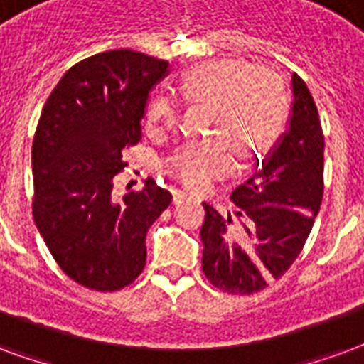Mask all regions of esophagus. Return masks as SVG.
<instances>
[{"label":"esophagus","instance_id":"34e87169","mask_svg":"<svg viewBox=\"0 0 364 364\" xmlns=\"http://www.w3.org/2000/svg\"><path fill=\"white\" fill-rule=\"evenodd\" d=\"M188 198H190V196L186 192H174V198H172V200H174V203H182V201L188 200Z\"/></svg>","mask_w":364,"mask_h":364}]
</instances>
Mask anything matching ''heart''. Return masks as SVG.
Listing matches in <instances>:
<instances>
[{"label":"heart","mask_w":364,"mask_h":364,"mask_svg":"<svg viewBox=\"0 0 364 364\" xmlns=\"http://www.w3.org/2000/svg\"><path fill=\"white\" fill-rule=\"evenodd\" d=\"M186 105L209 106L205 134L211 139L188 141L164 159V172L192 190H201L242 161L264 153L279 137L287 118V95L279 77L235 60L208 62L190 70L176 87ZM178 120V105L168 92H156L145 110L151 132L163 134Z\"/></svg>","instance_id":"obj_1"}]
</instances>
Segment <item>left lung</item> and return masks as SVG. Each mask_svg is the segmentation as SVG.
<instances>
[{
    "instance_id": "left-lung-1",
    "label": "left lung",
    "mask_w": 364,
    "mask_h": 364,
    "mask_svg": "<svg viewBox=\"0 0 364 364\" xmlns=\"http://www.w3.org/2000/svg\"><path fill=\"white\" fill-rule=\"evenodd\" d=\"M287 132L232 192V213L205 203L201 267L211 285L252 294L279 279L309 238L323 193V134L309 87L293 73Z\"/></svg>"
}]
</instances>
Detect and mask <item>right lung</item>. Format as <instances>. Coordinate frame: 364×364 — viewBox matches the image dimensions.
<instances>
[{"label":"right lung","instance_id":"1","mask_svg":"<svg viewBox=\"0 0 364 364\" xmlns=\"http://www.w3.org/2000/svg\"><path fill=\"white\" fill-rule=\"evenodd\" d=\"M168 62L110 50L75 63L42 108L33 141L34 223L68 277L95 291L126 287L145 267V237L172 196L147 178L112 196L124 151L141 139L151 89Z\"/></svg>","mask_w":364,"mask_h":364}]
</instances>
